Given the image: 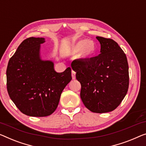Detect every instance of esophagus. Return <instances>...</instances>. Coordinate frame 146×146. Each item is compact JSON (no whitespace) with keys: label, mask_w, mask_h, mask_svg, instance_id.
Masks as SVG:
<instances>
[{"label":"esophagus","mask_w":146,"mask_h":146,"mask_svg":"<svg viewBox=\"0 0 146 146\" xmlns=\"http://www.w3.org/2000/svg\"><path fill=\"white\" fill-rule=\"evenodd\" d=\"M75 75H76V73L75 72V71L72 70V72H71V76H72V79H73V80H75V79H76V76H75Z\"/></svg>","instance_id":"1"}]
</instances>
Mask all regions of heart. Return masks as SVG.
<instances>
[{
  "label": "heart",
  "instance_id": "obj_1",
  "mask_svg": "<svg viewBox=\"0 0 146 146\" xmlns=\"http://www.w3.org/2000/svg\"><path fill=\"white\" fill-rule=\"evenodd\" d=\"M72 54L79 53V56L82 60H88L94 56L96 52V45L92 40L82 38L77 41L71 48Z\"/></svg>",
  "mask_w": 146,
  "mask_h": 146
}]
</instances>
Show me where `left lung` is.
Wrapping results in <instances>:
<instances>
[{"mask_svg": "<svg viewBox=\"0 0 146 146\" xmlns=\"http://www.w3.org/2000/svg\"><path fill=\"white\" fill-rule=\"evenodd\" d=\"M100 54L88 60L71 64L81 84L80 98L94 113H107L116 109L127 94L129 84V65L125 52L111 38L96 36Z\"/></svg>", "mask_w": 146, "mask_h": 146, "instance_id": "left-lung-1", "label": "left lung"}]
</instances>
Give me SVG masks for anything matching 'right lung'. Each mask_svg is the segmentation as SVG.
Returning <instances> with one entry per match:
<instances>
[{
	"label": "right lung",
	"mask_w": 146,
	"mask_h": 146,
	"mask_svg": "<svg viewBox=\"0 0 146 146\" xmlns=\"http://www.w3.org/2000/svg\"><path fill=\"white\" fill-rule=\"evenodd\" d=\"M42 37H30L19 46L8 62L7 90L19 111L28 116L46 117L57 108L61 94L72 79L71 69L54 70V62L40 56Z\"/></svg>",
	"instance_id": "right-lung-1"
}]
</instances>
